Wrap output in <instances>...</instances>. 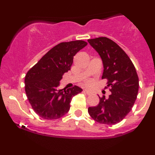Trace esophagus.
Segmentation results:
<instances>
[{"label":"esophagus","instance_id":"34e87169","mask_svg":"<svg viewBox=\"0 0 155 155\" xmlns=\"http://www.w3.org/2000/svg\"><path fill=\"white\" fill-rule=\"evenodd\" d=\"M84 92H85V93L87 94V95H90V94H92V92L90 91H89L87 90H84Z\"/></svg>","mask_w":155,"mask_h":155}]
</instances>
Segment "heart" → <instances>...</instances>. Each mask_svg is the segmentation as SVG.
I'll use <instances>...</instances> for the list:
<instances>
[{
  "mask_svg": "<svg viewBox=\"0 0 155 155\" xmlns=\"http://www.w3.org/2000/svg\"><path fill=\"white\" fill-rule=\"evenodd\" d=\"M85 84H86L87 85H90V84H91V81H86V83H85Z\"/></svg>",
  "mask_w": 155,
  "mask_h": 155,
  "instance_id": "1",
  "label": "heart"
}]
</instances>
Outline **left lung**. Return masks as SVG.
Segmentation results:
<instances>
[{"label":"left lung","mask_w":155,"mask_h":155,"mask_svg":"<svg viewBox=\"0 0 155 155\" xmlns=\"http://www.w3.org/2000/svg\"><path fill=\"white\" fill-rule=\"evenodd\" d=\"M88 42L102 59V79H107L111 94L106 98L99 97L100 102L88 108L94 120L104 124L120 122L132 109L138 95L139 81L131 60L118 44L106 37L89 39Z\"/></svg>","instance_id":"obj_1"}]
</instances>
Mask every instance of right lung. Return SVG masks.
<instances>
[{
	"label": "right lung",
	"instance_id": "obj_1",
	"mask_svg": "<svg viewBox=\"0 0 155 155\" xmlns=\"http://www.w3.org/2000/svg\"><path fill=\"white\" fill-rule=\"evenodd\" d=\"M87 45L84 41L62 42L46 53L28 71L25 79L26 95L33 111L45 120H57L70 109L72 97L82 91L74 86L60 90V81L71 70L74 57Z\"/></svg>",
	"mask_w": 155,
	"mask_h": 155
}]
</instances>
